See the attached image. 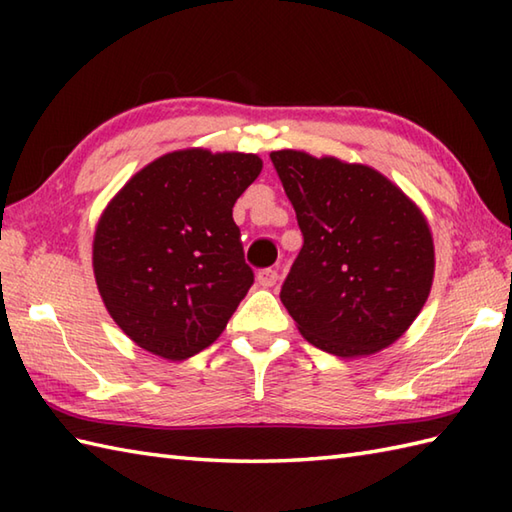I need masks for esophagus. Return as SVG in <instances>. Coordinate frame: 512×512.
<instances>
[{
    "label": "esophagus",
    "instance_id": "esophagus-1",
    "mask_svg": "<svg viewBox=\"0 0 512 512\" xmlns=\"http://www.w3.org/2000/svg\"><path fill=\"white\" fill-rule=\"evenodd\" d=\"M277 279H279V275H277V270H273V268H264V270H259V273H257L259 286H264V288H273L277 284Z\"/></svg>",
    "mask_w": 512,
    "mask_h": 512
}]
</instances>
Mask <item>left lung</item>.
Masks as SVG:
<instances>
[{
  "mask_svg": "<svg viewBox=\"0 0 512 512\" xmlns=\"http://www.w3.org/2000/svg\"><path fill=\"white\" fill-rule=\"evenodd\" d=\"M270 160L303 233L279 295L303 339L341 358L396 343L427 303L436 270L420 206L358 162L297 149Z\"/></svg>",
  "mask_w": 512,
  "mask_h": 512,
  "instance_id": "obj_1",
  "label": "left lung"
}]
</instances>
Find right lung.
I'll return each instance as SVG.
<instances>
[{
  "label": "right lung",
  "instance_id": "right-lung-1",
  "mask_svg": "<svg viewBox=\"0 0 512 512\" xmlns=\"http://www.w3.org/2000/svg\"><path fill=\"white\" fill-rule=\"evenodd\" d=\"M262 167L257 154L178 149L105 206L92 242L96 288L138 347L184 361L224 332L253 286L233 206Z\"/></svg>",
  "mask_w": 512,
  "mask_h": 512
}]
</instances>
